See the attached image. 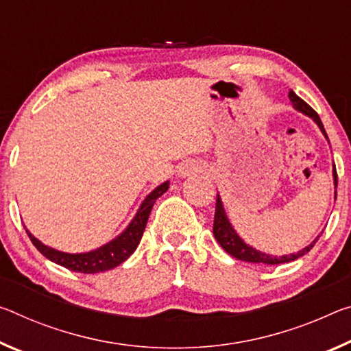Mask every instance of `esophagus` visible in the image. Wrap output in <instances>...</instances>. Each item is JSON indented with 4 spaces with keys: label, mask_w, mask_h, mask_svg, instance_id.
Masks as SVG:
<instances>
[{
    "label": "esophagus",
    "mask_w": 351,
    "mask_h": 351,
    "mask_svg": "<svg viewBox=\"0 0 351 351\" xmlns=\"http://www.w3.org/2000/svg\"><path fill=\"white\" fill-rule=\"evenodd\" d=\"M203 171V167L199 164L195 162H186L180 167V170H178V173L180 176L186 178V176H192V175H197V173H202Z\"/></svg>",
    "instance_id": "34e87169"
}]
</instances>
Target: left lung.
<instances>
[{
    "label": "left lung",
    "instance_id": "8db88e82",
    "mask_svg": "<svg viewBox=\"0 0 351 351\" xmlns=\"http://www.w3.org/2000/svg\"><path fill=\"white\" fill-rule=\"evenodd\" d=\"M289 98H291V101L293 104V108L298 109L300 112H303L306 115H309L311 119H313L319 128L324 132L325 137H326V132H325V128L322 125L320 121V117L317 115L315 110L311 108V106L303 101L302 98L298 95H295V92L291 90L289 92ZM328 138V137H326ZM332 176H335V186L337 187V171H336V165L335 169H332ZM336 195H337V191H336ZM213 232H214V237L217 239V242L220 243V247L225 250L228 254H231L232 258L236 259H241V261H245V263H254V264H267V265H275V264H285V263H291V261H295L298 259L300 256H303L304 253H308L311 248L314 247V243L319 241V237L315 239V241L308 245L306 248H303L302 252H298L297 254H287V256H281V258H276V256H271V254H265V253H261L258 250L252 248L250 245H247L245 242L242 241L241 237L237 236V232L232 230V226L230 223V220L226 219V214H225V209H223V204H221V199L220 197L217 195V202H215V215H214V226H213Z\"/></svg>",
    "mask_w": 351,
    "mask_h": 351
}]
</instances>
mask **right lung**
<instances>
[{"label":"right lung","mask_w":351,"mask_h":351,"mask_svg":"<svg viewBox=\"0 0 351 351\" xmlns=\"http://www.w3.org/2000/svg\"><path fill=\"white\" fill-rule=\"evenodd\" d=\"M167 189H169V181L156 187L154 191L143 199L141 209L137 210V214L134 219H132L130 226H128L119 237L114 239L112 242L99 247L95 252L80 254L62 253L58 252V250L43 245V243L40 241H37L29 231L26 232L38 252L49 261H53L54 264L62 265L71 271H80V274H99V271L110 270L114 269V267L120 265L121 263H125V261L136 252L138 242H141V239L143 236V231H145L153 204L156 199L167 192Z\"/></svg>","instance_id":"right-lung-1"}]
</instances>
